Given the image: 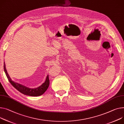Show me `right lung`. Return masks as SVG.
I'll list each match as a JSON object with an SVG mask.
<instances>
[{
  "instance_id": "obj_1",
  "label": "right lung",
  "mask_w": 124,
  "mask_h": 124,
  "mask_svg": "<svg viewBox=\"0 0 124 124\" xmlns=\"http://www.w3.org/2000/svg\"><path fill=\"white\" fill-rule=\"evenodd\" d=\"M4 70L5 73L6 74V77L10 82V83L12 84V86L15 88L18 91L22 94L26 95H29L31 96H38L44 94L45 91L48 88L49 86L50 85V80L49 78V75H47L46 78V79L44 83H43L40 86L36 88H29L27 87H26L24 85L18 83L17 82H15L12 81L7 72L6 68H5V64L4 62Z\"/></svg>"
}]
</instances>
